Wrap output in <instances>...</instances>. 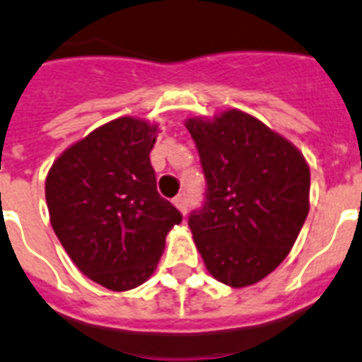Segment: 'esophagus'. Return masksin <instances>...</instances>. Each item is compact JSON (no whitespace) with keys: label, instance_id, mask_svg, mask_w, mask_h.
I'll return each instance as SVG.
<instances>
[{"label":"esophagus","instance_id":"esophagus-1","mask_svg":"<svg viewBox=\"0 0 362 362\" xmlns=\"http://www.w3.org/2000/svg\"><path fill=\"white\" fill-rule=\"evenodd\" d=\"M174 205L177 206L179 211H181V214L187 216V209H188V203H187V197L185 196H177L174 199Z\"/></svg>","mask_w":362,"mask_h":362}]
</instances>
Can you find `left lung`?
Here are the masks:
<instances>
[{
	"label": "left lung",
	"instance_id": "1",
	"mask_svg": "<svg viewBox=\"0 0 362 362\" xmlns=\"http://www.w3.org/2000/svg\"><path fill=\"white\" fill-rule=\"evenodd\" d=\"M185 126L206 179L203 206L188 218L197 251L216 280L252 286L295 245L310 212V166L287 139L240 110Z\"/></svg>",
	"mask_w": 362,
	"mask_h": 362
}]
</instances>
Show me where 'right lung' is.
Wrapping results in <instances>:
<instances>
[{
	"instance_id": "add662e5",
	"label": "right lung",
	"mask_w": 362,
	"mask_h": 362,
	"mask_svg": "<svg viewBox=\"0 0 362 362\" xmlns=\"http://www.w3.org/2000/svg\"><path fill=\"white\" fill-rule=\"evenodd\" d=\"M156 139V124L120 117L67 148L45 179L54 234L76 267L111 291L146 282L183 219L157 192Z\"/></svg>"
}]
</instances>
